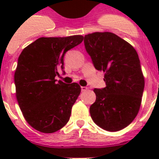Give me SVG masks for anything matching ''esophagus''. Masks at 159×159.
I'll return each mask as SVG.
<instances>
[{"mask_svg":"<svg viewBox=\"0 0 159 159\" xmlns=\"http://www.w3.org/2000/svg\"><path fill=\"white\" fill-rule=\"evenodd\" d=\"M81 89H82V92H85V91H87L88 88H87V87H81Z\"/></svg>","mask_w":159,"mask_h":159,"instance_id":"34e87169","label":"esophagus"}]
</instances>
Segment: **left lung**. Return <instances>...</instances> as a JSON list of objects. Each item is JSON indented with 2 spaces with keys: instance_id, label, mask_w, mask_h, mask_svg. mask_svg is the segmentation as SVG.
Wrapping results in <instances>:
<instances>
[{
  "instance_id": "1",
  "label": "left lung",
  "mask_w": 159,
  "mask_h": 159,
  "mask_svg": "<svg viewBox=\"0 0 159 159\" xmlns=\"http://www.w3.org/2000/svg\"><path fill=\"white\" fill-rule=\"evenodd\" d=\"M84 45L95 68L105 72L106 87L95 88L90 114L105 130L118 131L135 118L140 107L144 78L136 50L111 32L85 35Z\"/></svg>"
}]
</instances>
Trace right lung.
<instances>
[{
    "mask_svg": "<svg viewBox=\"0 0 159 159\" xmlns=\"http://www.w3.org/2000/svg\"><path fill=\"white\" fill-rule=\"evenodd\" d=\"M83 36L38 39L23 49L15 72L16 98L26 121L43 133H53L68 122L81 92L77 83L55 79L64 72L63 57L80 44Z\"/></svg>",
    "mask_w": 159,
    "mask_h": 159,
    "instance_id": "right-lung-1",
    "label": "right lung"
}]
</instances>
